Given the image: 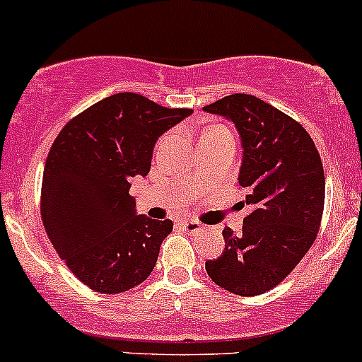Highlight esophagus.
<instances>
[{"label": "esophagus", "mask_w": 362, "mask_h": 362, "mask_svg": "<svg viewBox=\"0 0 362 362\" xmlns=\"http://www.w3.org/2000/svg\"><path fill=\"white\" fill-rule=\"evenodd\" d=\"M178 224H180V228L184 229L185 233H192V235H194V233H199L203 229V226H202V222H198V221H180L178 222Z\"/></svg>", "instance_id": "obj_1"}]
</instances>
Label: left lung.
Returning a JSON list of instances; mask_svg holds the SVG:
<instances>
[{"mask_svg": "<svg viewBox=\"0 0 362 362\" xmlns=\"http://www.w3.org/2000/svg\"><path fill=\"white\" fill-rule=\"evenodd\" d=\"M203 110L238 131V182L250 208L240 235L224 228V252L204 268L222 289L259 296L279 286L315 242L326 194L322 160L301 124L259 98L231 94Z\"/></svg>", "mask_w": 362, "mask_h": 362, "instance_id": "obj_1", "label": "left lung"}]
</instances>
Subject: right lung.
I'll use <instances>...</instances> for the list:
<instances>
[{"instance_id": "obj_1", "label": "right lung", "mask_w": 362, "mask_h": 362, "mask_svg": "<svg viewBox=\"0 0 362 362\" xmlns=\"http://www.w3.org/2000/svg\"><path fill=\"white\" fill-rule=\"evenodd\" d=\"M191 113L119 93L69 120L50 147L43 226L73 275L96 293L133 289L154 269L173 222L138 215L131 182L148 175L160 134Z\"/></svg>"}]
</instances>
